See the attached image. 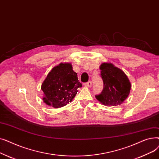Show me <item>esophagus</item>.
I'll return each mask as SVG.
<instances>
[{
    "label": "esophagus",
    "instance_id": "esophagus-1",
    "mask_svg": "<svg viewBox=\"0 0 159 159\" xmlns=\"http://www.w3.org/2000/svg\"><path fill=\"white\" fill-rule=\"evenodd\" d=\"M84 85L86 86V87L90 88V87H91V86H92V83H91V81H89V82H86V83H84Z\"/></svg>",
    "mask_w": 159,
    "mask_h": 159
}]
</instances>
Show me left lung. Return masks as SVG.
Instances as JSON below:
<instances>
[{
    "label": "left lung",
    "mask_w": 159,
    "mask_h": 159,
    "mask_svg": "<svg viewBox=\"0 0 159 159\" xmlns=\"http://www.w3.org/2000/svg\"><path fill=\"white\" fill-rule=\"evenodd\" d=\"M104 88L102 93L96 95L98 101L106 106L120 105L128 97L131 83L127 75L111 62H104L100 66Z\"/></svg>",
    "instance_id": "1"
}]
</instances>
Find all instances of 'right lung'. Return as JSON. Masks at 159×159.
<instances>
[{
  "mask_svg": "<svg viewBox=\"0 0 159 159\" xmlns=\"http://www.w3.org/2000/svg\"><path fill=\"white\" fill-rule=\"evenodd\" d=\"M82 84L70 62H61L49 72L41 86L43 101L53 107H61L71 102Z\"/></svg>",
  "mask_w": 159,
  "mask_h": 159,
  "instance_id": "1",
  "label": "right lung"
}]
</instances>
